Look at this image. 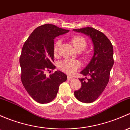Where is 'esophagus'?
<instances>
[{
	"label": "esophagus",
	"mask_w": 130,
	"mask_h": 130,
	"mask_svg": "<svg viewBox=\"0 0 130 130\" xmlns=\"http://www.w3.org/2000/svg\"><path fill=\"white\" fill-rule=\"evenodd\" d=\"M67 78H68V80H72L73 79V77H71V76H68V77H67Z\"/></svg>",
	"instance_id": "1"
}]
</instances>
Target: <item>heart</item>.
Segmentation results:
<instances>
[{"label":"heart","mask_w":130,"mask_h":130,"mask_svg":"<svg viewBox=\"0 0 130 130\" xmlns=\"http://www.w3.org/2000/svg\"><path fill=\"white\" fill-rule=\"evenodd\" d=\"M71 43L73 45L76 51L81 52L85 49L87 46V41L84 37L81 35H75L70 39ZM60 45V40H58L55 42L53 52L55 56H57L58 53V48ZM83 56L86 57L87 55L86 53H83ZM80 63L76 60L65 59L59 61L58 63V68L62 72L69 75H72L80 68Z\"/></svg>","instance_id":"1"}]
</instances>
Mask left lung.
Instances as JSON below:
<instances>
[{"label":"left lung","instance_id":"obj_1","mask_svg":"<svg viewBox=\"0 0 130 130\" xmlns=\"http://www.w3.org/2000/svg\"><path fill=\"white\" fill-rule=\"evenodd\" d=\"M73 30L89 36L93 43V56L87 67L80 72L90 78L79 79L81 88L74 92L75 96L80 102L91 103L99 97L109 82L110 71L114 63L113 45L104 34L92 27Z\"/></svg>","mask_w":130,"mask_h":130}]
</instances>
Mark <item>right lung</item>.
Wrapping results in <instances>:
<instances>
[{"label": "right lung", "instance_id": "1", "mask_svg": "<svg viewBox=\"0 0 130 130\" xmlns=\"http://www.w3.org/2000/svg\"><path fill=\"white\" fill-rule=\"evenodd\" d=\"M69 31L53 24H44L35 28L23 45L19 60L21 81L30 96L38 103L52 102L60 85L67 78L60 71L49 76L45 72L55 68L53 64L54 39Z\"/></svg>", "mask_w": 130, "mask_h": 130}]
</instances>
